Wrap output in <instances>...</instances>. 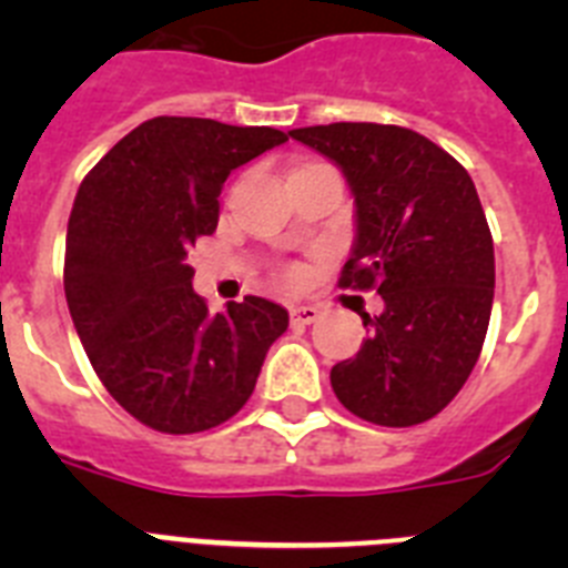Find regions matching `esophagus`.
I'll list each match as a JSON object with an SVG mask.
<instances>
[{"label":"esophagus","mask_w":568,"mask_h":568,"mask_svg":"<svg viewBox=\"0 0 568 568\" xmlns=\"http://www.w3.org/2000/svg\"><path fill=\"white\" fill-rule=\"evenodd\" d=\"M321 318V310L318 307H310V304H301V307L290 310V321L298 324V327H307V324H315Z\"/></svg>","instance_id":"34e87169"}]
</instances>
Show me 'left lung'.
Here are the masks:
<instances>
[{"instance_id":"obj_1","label":"left lung","mask_w":568,"mask_h":568,"mask_svg":"<svg viewBox=\"0 0 568 568\" xmlns=\"http://www.w3.org/2000/svg\"><path fill=\"white\" fill-rule=\"evenodd\" d=\"M327 155L355 195V244L341 287L378 290L355 358L333 366L341 404L378 426L435 418L466 384L495 298V247L478 190L453 155L398 124L290 130Z\"/></svg>"}]
</instances>
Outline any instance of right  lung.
I'll return each instance as SVG.
<instances>
[{
	"instance_id": "1",
	"label": "right lung",
	"mask_w": 568,
	"mask_h": 568,
	"mask_svg": "<svg viewBox=\"0 0 568 568\" xmlns=\"http://www.w3.org/2000/svg\"><path fill=\"white\" fill-rule=\"evenodd\" d=\"M287 133L155 115L84 175L70 210L64 295L90 364L144 426L193 435L253 395L287 310L258 295L210 315L187 253L215 233L235 168Z\"/></svg>"
}]
</instances>
